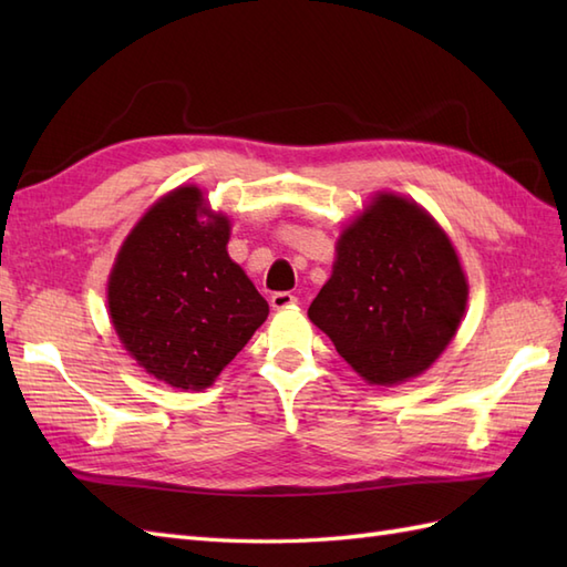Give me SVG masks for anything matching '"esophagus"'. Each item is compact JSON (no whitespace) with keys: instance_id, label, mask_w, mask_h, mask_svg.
<instances>
[{"instance_id":"obj_1","label":"esophagus","mask_w":567,"mask_h":567,"mask_svg":"<svg viewBox=\"0 0 567 567\" xmlns=\"http://www.w3.org/2000/svg\"><path fill=\"white\" fill-rule=\"evenodd\" d=\"M297 305V297L292 295V292H275L272 297H270V307L272 309H290V307H295Z\"/></svg>"}]
</instances>
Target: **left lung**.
I'll return each mask as SVG.
<instances>
[{
  "mask_svg": "<svg viewBox=\"0 0 567 567\" xmlns=\"http://www.w3.org/2000/svg\"><path fill=\"white\" fill-rule=\"evenodd\" d=\"M467 282L455 250L431 216L380 195L346 228L331 280L309 319L372 384L424 372L457 331Z\"/></svg>",
  "mask_w": 567,
  "mask_h": 567,
  "instance_id": "1",
  "label": "left lung"
}]
</instances>
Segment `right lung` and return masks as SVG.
<instances>
[{
    "label": "right lung",
    "mask_w": 567,
    "mask_h": 567,
    "mask_svg": "<svg viewBox=\"0 0 567 567\" xmlns=\"http://www.w3.org/2000/svg\"><path fill=\"white\" fill-rule=\"evenodd\" d=\"M204 213L197 187L171 192L128 234L110 277L118 339L179 390L209 388L270 311L228 258L226 216L202 223Z\"/></svg>",
    "instance_id": "1"
}]
</instances>
